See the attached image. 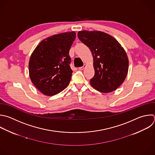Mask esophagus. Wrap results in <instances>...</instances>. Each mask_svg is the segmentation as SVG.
I'll use <instances>...</instances> for the list:
<instances>
[{
	"label": "esophagus",
	"mask_w": 155,
	"mask_h": 155,
	"mask_svg": "<svg viewBox=\"0 0 155 155\" xmlns=\"http://www.w3.org/2000/svg\"><path fill=\"white\" fill-rule=\"evenodd\" d=\"M86 67V64H84V66H83L79 68V70H80V71H83V70H84V68H85Z\"/></svg>",
	"instance_id": "obj_1"
}]
</instances>
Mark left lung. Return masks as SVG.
Returning <instances> with one entry per match:
<instances>
[{
  "label": "left lung",
  "mask_w": 155,
  "mask_h": 155,
  "mask_svg": "<svg viewBox=\"0 0 155 155\" xmlns=\"http://www.w3.org/2000/svg\"><path fill=\"white\" fill-rule=\"evenodd\" d=\"M78 37L92 54L95 74L91 85L103 93L116 90L128 71V58L123 47L113 36L100 31H80Z\"/></svg>",
  "instance_id": "obj_1"
}]
</instances>
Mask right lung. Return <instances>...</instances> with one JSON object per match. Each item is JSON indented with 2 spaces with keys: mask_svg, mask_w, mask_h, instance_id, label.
<instances>
[{
  "mask_svg": "<svg viewBox=\"0 0 155 155\" xmlns=\"http://www.w3.org/2000/svg\"><path fill=\"white\" fill-rule=\"evenodd\" d=\"M75 37V31L54 35L41 41L32 52L29 76L44 95L57 94L69 85L73 72L69 51Z\"/></svg>",
  "mask_w": 155,
  "mask_h": 155,
  "instance_id": "right-lung-1",
  "label": "right lung"
}]
</instances>
